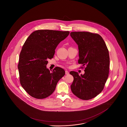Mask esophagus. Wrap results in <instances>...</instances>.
<instances>
[{
    "mask_svg": "<svg viewBox=\"0 0 127 127\" xmlns=\"http://www.w3.org/2000/svg\"><path fill=\"white\" fill-rule=\"evenodd\" d=\"M65 74L66 75H68L69 74V72L68 71H67V70H66L65 71Z\"/></svg>",
    "mask_w": 127,
    "mask_h": 127,
    "instance_id": "1",
    "label": "esophagus"
}]
</instances>
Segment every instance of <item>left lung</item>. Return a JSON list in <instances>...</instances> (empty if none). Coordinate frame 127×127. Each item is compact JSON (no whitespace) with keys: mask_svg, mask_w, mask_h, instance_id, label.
I'll return each mask as SVG.
<instances>
[{"mask_svg":"<svg viewBox=\"0 0 127 127\" xmlns=\"http://www.w3.org/2000/svg\"><path fill=\"white\" fill-rule=\"evenodd\" d=\"M70 36L78 46V63L85 65V73L71 71L73 77L71 85L73 94L81 100L98 95L104 89L109 70V55L107 46L100 35L88 32H73Z\"/></svg>","mask_w":127,"mask_h":127,"instance_id":"1","label":"left lung"}]
</instances>
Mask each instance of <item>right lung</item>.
<instances>
[{
  "mask_svg": "<svg viewBox=\"0 0 127 127\" xmlns=\"http://www.w3.org/2000/svg\"><path fill=\"white\" fill-rule=\"evenodd\" d=\"M68 31L39 30L33 32L23 45L19 55V81L31 96L44 99L55 90L59 81L65 74L64 69L46 68L47 60L53 58L58 44L69 35Z\"/></svg>",
  "mask_w": 127,
  "mask_h": 127,
  "instance_id": "obj_1",
  "label": "right lung"
}]
</instances>
